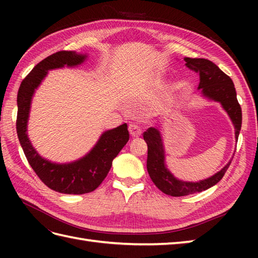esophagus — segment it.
<instances>
[{"label": "esophagus", "instance_id": "34e87169", "mask_svg": "<svg viewBox=\"0 0 258 258\" xmlns=\"http://www.w3.org/2000/svg\"><path fill=\"white\" fill-rule=\"evenodd\" d=\"M128 131H130L131 136H133V138H139V136L142 134V130L140 127V125L134 124V123L130 124Z\"/></svg>", "mask_w": 258, "mask_h": 258}]
</instances>
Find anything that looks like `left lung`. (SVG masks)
Wrapping results in <instances>:
<instances>
[{"mask_svg":"<svg viewBox=\"0 0 258 258\" xmlns=\"http://www.w3.org/2000/svg\"><path fill=\"white\" fill-rule=\"evenodd\" d=\"M186 67L200 73V85L203 96L212 101L220 102L223 108L231 117L235 127V139L238 140L242 127V108L237 101L236 91L232 79L226 75L216 64L206 58L185 57ZM143 138L147 144V172L153 183L163 193L171 196H186L208 189L217 184L225 175L231 162H228L220 172L210 178L200 182H184L179 180L168 171L165 165V152L160 131L150 127L144 132Z\"/></svg>","mask_w":258,"mask_h":258,"instance_id":"1","label":"left lung"}]
</instances>
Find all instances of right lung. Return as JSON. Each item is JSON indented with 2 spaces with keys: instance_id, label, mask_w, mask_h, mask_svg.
Wrapping results in <instances>:
<instances>
[{
  "instance_id": "add662e5",
  "label": "right lung",
  "mask_w": 258,
  "mask_h": 258,
  "mask_svg": "<svg viewBox=\"0 0 258 258\" xmlns=\"http://www.w3.org/2000/svg\"><path fill=\"white\" fill-rule=\"evenodd\" d=\"M86 54L74 51H59L52 54L35 65L30 74L22 81L18 92V117L16 132L33 171L47 187L63 194H85L96 189L106 177L112 162L119 151L127 143L130 134L127 124L106 131L102 134L90 153L68 164H56L38 155L27 138V119H29L32 96L41 84L47 71L76 67L85 61Z\"/></svg>"
}]
</instances>
